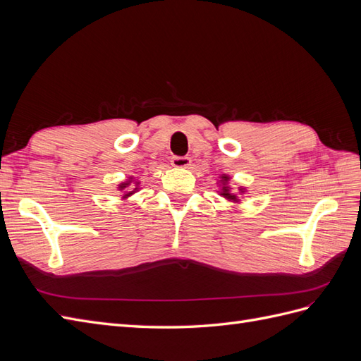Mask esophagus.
<instances>
[{"mask_svg":"<svg viewBox=\"0 0 361 361\" xmlns=\"http://www.w3.org/2000/svg\"><path fill=\"white\" fill-rule=\"evenodd\" d=\"M171 166L176 169H187L191 166V158L188 157H173L171 158Z\"/></svg>","mask_w":361,"mask_h":361,"instance_id":"1","label":"esophagus"}]
</instances>
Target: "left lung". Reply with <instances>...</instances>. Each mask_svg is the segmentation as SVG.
I'll return each instance as SVG.
<instances>
[{
  "mask_svg": "<svg viewBox=\"0 0 361 361\" xmlns=\"http://www.w3.org/2000/svg\"><path fill=\"white\" fill-rule=\"evenodd\" d=\"M228 180H231V178L227 176V174H223L221 176V191H220V195H223L224 199H227L228 202H239V199H238V195L236 194H233V192H231V187H228ZM239 192L241 194H244L245 192V188H243V187H239Z\"/></svg>",
  "mask_w": 361,
  "mask_h": 361,
  "instance_id": "1",
  "label": "left lung"
}]
</instances>
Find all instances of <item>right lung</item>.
Listing matches in <instances>:
<instances>
[{
    "label": "right lung",
    "mask_w": 361,
    "mask_h": 361,
    "mask_svg": "<svg viewBox=\"0 0 361 361\" xmlns=\"http://www.w3.org/2000/svg\"><path fill=\"white\" fill-rule=\"evenodd\" d=\"M133 181H134L136 185L135 189L132 187ZM128 188H130L129 190H127ZM138 188H140V182H138V180H135L134 178H129L128 180H125V182H122V183L118 185V191H123V199L130 197V195H133L134 192H137V191H138Z\"/></svg>",
    "instance_id": "obj_1"
}]
</instances>
